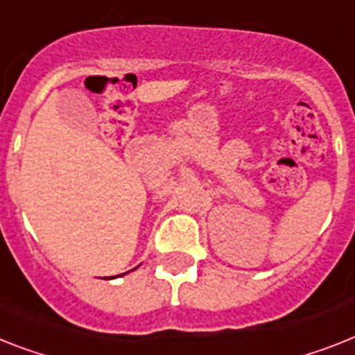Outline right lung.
<instances>
[{
  "instance_id": "right-lung-1",
  "label": "right lung",
  "mask_w": 355,
  "mask_h": 355,
  "mask_svg": "<svg viewBox=\"0 0 355 355\" xmlns=\"http://www.w3.org/2000/svg\"><path fill=\"white\" fill-rule=\"evenodd\" d=\"M122 275H123V273H122ZM116 277H118V275H116Z\"/></svg>"
}]
</instances>
